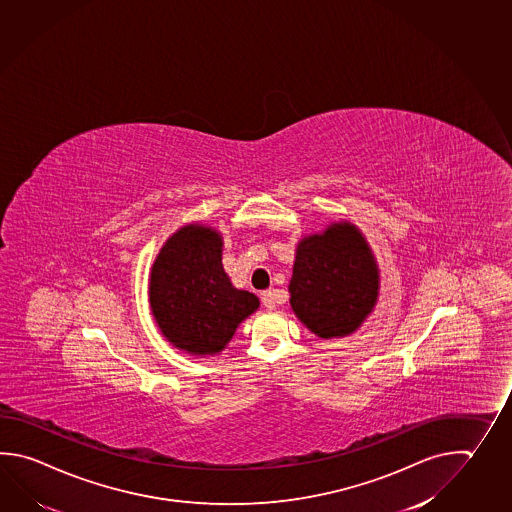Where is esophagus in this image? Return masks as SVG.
I'll use <instances>...</instances> for the list:
<instances>
[{
	"label": "esophagus",
	"mask_w": 512,
	"mask_h": 512,
	"mask_svg": "<svg viewBox=\"0 0 512 512\" xmlns=\"http://www.w3.org/2000/svg\"><path fill=\"white\" fill-rule=\"evenodd\" d=\"M261 301L268 310H273V308H275V292H273V290H266V292H262Z\"/></svg>",
	"instance_id": "34e87169"
}]
</instances>
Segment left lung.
Segmentation results:
<instances>
[{
	"mask_svg": "<svg viewBox=\"0 0 512 512\" xmlns=\"http://www.w3.org/2000/svg\"><path fill=\"white\" fill-rule=\"evenodd\" d=\"M288 292L293 312L317 337L354 334L379 297V268L363 233L345 220L299 240Z\"/></svg>",
	"mask_w": 512,
	"mask_h": 512,
	"instance_id": "1",
	"label": "left lung"
}]
</instances>
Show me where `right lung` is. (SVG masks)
<instances>
[{
  "instance_id": "add662e5",
  "label": "right lung",
  "mask_w": 512,
  "mask_h": 512,
  "mask_svg": "<svg viewBox=\"0 0 512 512\" xmlns=\"http://www.w3.org/2000/svg\"><path fill=\"white\" fill-rule=\"evenodd\" d=\"M219 231L188 224L157 255L149 279V304L171 345L191 355H215L230 343L257 295L237 290L222 268Z\"/></svg>"
}]
</instances>
